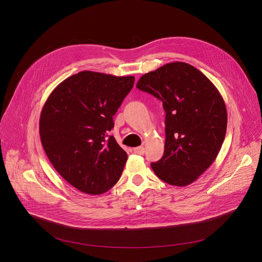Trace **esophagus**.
Masks as SVG:
<instances>
[{"mask_svg":"<svg viewBox=\"0 0 262 262\" xmlns=\"http://www.w3.org/2000/svg\"><path fill=\"white\" fill-rule=\"evenodd\" d=\"M134 152L137 154V155H144L145 152V148L143 146H139V147H136L134 148Z\"/></svg>","mask_w":262,"mask_h":262,"instance_id":"esophagus-1","label":"esophagus"}]
</instances>
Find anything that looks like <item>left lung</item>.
<instances>
[{
    "label": "left lung",
    "instance_id": "1",
    "mask_svg": "<svg viewBox=\"0 0 262 262\" xmlns=\"http://www.w3.org/2000/svg\"><path fill=\"white\" fill-rule=\"evenodd\" d=\"M137 88L162 100L166 112L165 151L151 164L154 172L171 185L191 184L213 163L225 139L222 95L200 70L184 62L145 73Z\"/></svg>",
    "mask_w": 262,
    "mask_h": 262
}]
</instances>
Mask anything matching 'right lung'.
Listing matches in <instances>:
<instances>
[{
	"instance_id": "add662e5",
	"label": "right lung",
	"mask_w": 262,
	"mask_h": 262,
	"mask_svg": "<svg viewBox=\"0 0 262 262\" xmlns=\"http://www.w3.org/2000/svg\"><path fill=\"white\" fill-rule=\"evenodd\" d=\"M135 77L81 71L60 83L39 119L45 151L56 171L79 191L99 195L117 183L127 155L108 132Z\"/></svg>"
}]
</instances>
